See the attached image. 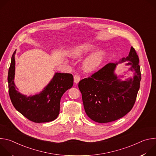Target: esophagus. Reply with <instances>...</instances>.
Returning <instances> with one entry per match:
<instances>
[{
  "mask_svg": "<svg viewBox=\"0 0 156 156\" xmlns=\"http://www.w3.org/2000/svg\"><path fill=\"white\" fill-rule=\"evenodd\" d=\"M74 83H76V84H77V83H78V82L80 81V80H81V77H80V76L78 75V74H75V75H74Z\"/></svg>",
  "mask_w": 156,
  "mask_h": 156,
  "instance_id": "esophagus-1",
  "label": "esophagus"
}]
</instances>
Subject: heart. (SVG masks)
I'll return each instance as SVG.
<instances>
[{
  "label": "heart",
  "instance_id": "1",
  "mask_svg": "<svg viewBox=\"0 0 156 156\" xmlns=\"http://www.w3.org/2000/svg\"><path fill=\"white\" fill-rule=\"evenodd\" d=\"M94 49V47L90 45V44H84V45L78 46L73 49L72 55L75 57H80L93 51ZM104 55V52L101 51L93 54L85 60L84 65L86 68L88 70H93L95 69L101 63Z\"/></svg>",
  "mask_w": 156,
  "mask_h": 156
}]
</instances>
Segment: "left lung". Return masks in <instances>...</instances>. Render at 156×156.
<instances>
[{"instance_id":"left-lung-1","label":"left lung","mask_w":156,"mask_h":156,"mask_svg":"<svg viewBox=\"0 0 156 156\" xmlns=\"http://www.w3.org/2000/svg\"><path fill=\"white\" fill-rule=\"evenodd\" d=\"M124 62L131 65L129 70L135 72L133 79L120 81L114 74L117 63H108L79 82L84 110L93 121L108 123L117 120L127 114L134 105L141 75L139 57L133 47L128 56L122 58L119 63Z\"/></svg>"}]
</instances>
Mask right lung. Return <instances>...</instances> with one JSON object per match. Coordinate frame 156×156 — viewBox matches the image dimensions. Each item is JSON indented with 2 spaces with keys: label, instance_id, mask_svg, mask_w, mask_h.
Returning a JSON list of instances; mask_svg holds the SVG:
<instances>
[{
  "label": "right lung",
  "instance_id": "add662e5",
  "mask_svg": "<svg viewBox=\"0 0 156 156\" xmlns=\"http://www.w3.org/2000/svg\"><path fill=\"white\" fill-rule=\"evenodd\" d=\"M15 54L13 52L8 73L9 93L14 107L27 119L35 123L49 122L57 119L60 112V99L73 84L70 73H56L39 94L27 97L18 93L14 84Z\"/></svg>",
  "mask_w": 156,
  "mask_h": 156
}]
</instances>
